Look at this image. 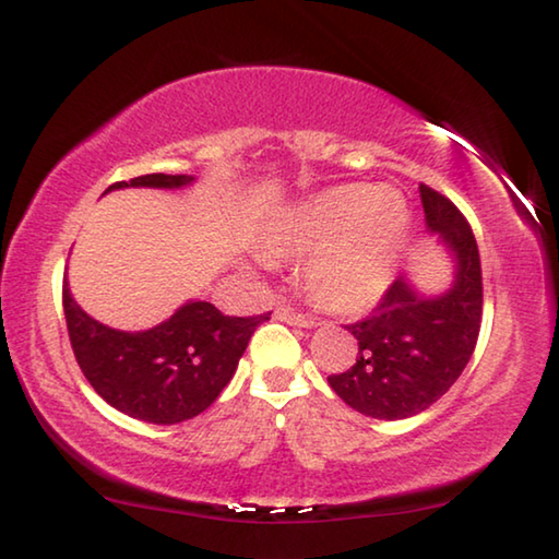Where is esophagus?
I'll return each instance as SVG.
<instances>
[{
    "label": "esophagus",
    "instance_id": "esophagus-1",
    "mask_svg": "<svg viewBox=\"0 0 559 559\" xmlns=\"http://www.w3.org/2000/svg\"><path fill=\"white\" fill-rule=\"evenodd\" d=\"M273 316H276V320H283V323L300 325V328H313V325H318L316 318L302 316L300 310L293 308L290 302H286V300H278V302H276V308H273Z\"/></svg>",
    "mask_w": 559,
    "mask_h": 559
}]
</instances>
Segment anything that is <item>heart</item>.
Returning a JSON list of instances; mask_svg holds the SVG:
<instances>
[{"instance_id": "1", "label": "heart", "mask_w": 559, "mask_h": 559, "mask_svg": "<svg viewBox=\"0 0 559 559\" xmlns=\"http://www.w3.org/2000/svg\"><path fill=\"white\" fill-rule=\"evenodd\" d=\"M406 210L394 189L343 185L298 204L266 234L271 257L308 259L306 286L330 310H365L392 286Z\"/></svg>"}]
</instances>
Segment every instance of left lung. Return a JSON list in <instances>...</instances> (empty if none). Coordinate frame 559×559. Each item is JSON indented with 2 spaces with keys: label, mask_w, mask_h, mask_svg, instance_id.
<instances>
[{
  "label": "left lung",
  "mask_w": 559,
  "mask_h": 559,
  "mask_svg": "<svg viewBox=\"0 0 559 559\" xmlns=\"http://www.w3.org/2000/svg\"><path fill=\"white\" fill-rule=\"evenodd\" d=\"M431 231L456 257V283L441 298H421L404 278L386 288L372 313L345 325L357 359L328 382L345 404L374 419H406L449 392L468 365L484 316V276L476 236L461 210L429 185L419 187Z\"/></svg>",
  "instance_id": "8db88e82"
}]
</instances>
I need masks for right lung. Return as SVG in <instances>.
Here are the masks:
<instances>
[{
	"label": "right lung",
	"mask_w": 559,
	"mask_h": 559,
	"mask_svg": "<svg viewBox=\"0 0 559 559\" xmlns=\"http://www.w3.org/2000/svg\"><path fill=\"white\" fill-rule=\"evenodd\" d=\"M192 177L143 175L120 187H182ZM63 313L81 372L118 412L150 424H179L202 414L236 372L239 357L271 313L234 318L212 302H187L163 325L120 333L83 313L63 281Z\"/></svg>",
	"instance_id": "obj_1"
}]
</instances>
